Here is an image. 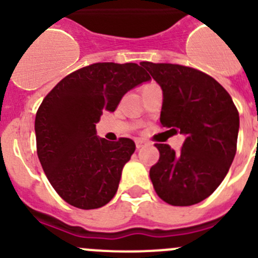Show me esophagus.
Returning a JSON list of instances; mask_svg holds the SVG:
<instances>
[{
    "label": "esophagus",
    "instance_id": "esophagus-1",
    "mask_svg": "<svg viewBox=\"0 0 258 258\" xmlns=\"http://www.w3.org/2000/svg\"><path fill=\"white\" fill-rule=\"evenodd\" d=\"M135 143H136V148H137V149H140V148H144V146L149 145V143H148V141L143 140V139H137V140H136V141H135Z\"/></svg>",
    "mask_w": 258,
    "mask_h": 258
}]
</instances>
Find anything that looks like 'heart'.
<instances>
[{
  "mask_svg": "<svg viewBox=\"0 0 258 258\" xmlns=\"http://www.w3.org/2000/svg\"><path fill=\"white\" fill-rule=\"evenodd\" d=\"M149 85H151V84H149ZM145 86H146V85H145Z\"/></svg>",
  "mask_w": 258,
  "mask_h": 258,
  "instance_id": "obj_1",
  "label": "heart"
}]
</instances>
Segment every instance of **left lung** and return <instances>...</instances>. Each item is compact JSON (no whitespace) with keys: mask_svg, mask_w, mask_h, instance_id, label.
Listing matches in <instances>:
<instances>
[{"mask_svg":"<svg viewBox=\"0 0 258 258\" xmlns=\"http://www.w3.org/2000/svg\"><path fill=\"white\" fill-rule=\"evenodd\" d=\"M162 86V127L186 135L175 153L155 144L159 160L150 168L154 189L173 206H191L210 196L227 175L237 151L239 113L215 79L192 67L141 62Z\"/></svg>","mask_w":258,"mask_h":258,"instance_id":"left-lung-1","label":"left lung"}]
</instances>
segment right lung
Instances as JSON below:
<instances>
[{
  "instance_id": "obj_1",
  "label": "right lung",
  "mask_w": 258,
  "mask_h": 258,
  "mask_svg": "<svg viewBox=\"0 0 258 258\" xmlns=\"http://www.w3.org/2000/svg\"><path fill=\"white\" fill-rule=\"evenodd\" d=\"M141 66L98 62L76 70L38 108V158L54 191L75 208H102L117 192L123 165L136 146L127 137L100 139L95 123L103 110L117 109L127 91L150 80Z\"/></svg>"
}]
</instances>
